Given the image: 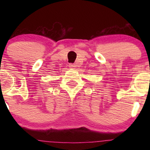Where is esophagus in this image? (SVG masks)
Instances as JSON below:
<instances>
[{
    "label": "esophagus",
    "mask_w": 150,
    "mask_h": 150,
    "mask_svg": "<svg viewBox=\"0 0 150 150\" xmlns=\"http://www.w3.org/2000/svg\"><path fill=\"white\" fill-rule=\"evenodd\" d=\"M69 67H70L71 69H75L76 68V65L72 64V63H70V64L69 65Z\"/></svg>",
    "instance_id": "obj_1"
}]
</instances>
